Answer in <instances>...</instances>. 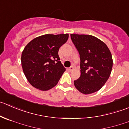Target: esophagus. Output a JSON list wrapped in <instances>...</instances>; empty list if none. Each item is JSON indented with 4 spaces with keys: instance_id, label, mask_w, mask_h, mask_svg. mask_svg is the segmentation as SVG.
Returning <instances> with one entry per match:
<instances>
[{
    "instance_id": "esophagus-1",
    "label": "esophagus",
    "mask_w": 129,
    "mask_h": 129,
    "mask_svg": "<svg viewBox=\"0 0 129 129\" xmlns=\"http://www.w3.org/2000/svg\"><path fill=\"white\" fill-rule=\"evenodd\" d=\"M74 70V67L73 66H71V67H69V68H68V71H70V72H71V71H72Z\"/></svg>"
}]
</instances>
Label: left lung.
Returning a JSON list of instances; mask_svg holds the SVG:
<instances>
[{"instance_id": "obj_1", "label": "left lung", "mask_w": 129, "mask_h": 129, "mask_svg": "<svg viewBox=\"0 0 129 129\" xmlns=\"http://www.w3.org/2000/svg\"><path fill=\"white\" fill-rule=\"evenodd\" d=\"M80 55L81 76L74 81L76 88L84 94L99 91L110 76L112 53L107 45L92 35L71 34Z\"/></svg>"}]
</instances>
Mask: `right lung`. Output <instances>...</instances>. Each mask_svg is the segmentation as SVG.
Wrapping results in <instances>:
<instances>
[{
  "instance_id": "right-lung-1",
  "label": "right lung",
  "mask_w": 129,
  "mask_h": 129,
  "mask_svg": "<svg viewBox=\"0 0 129 129\" xmlns=\"http://www.w3.org/2000/svg\"><path fill=\"white\" fill-rule=\"evenodd\" d=\"M69 34L44 35L29 42L21 55V65L28 82L41 91H48L58 83L66 68L60 61V47Z\"/></svg>"
}]
</instances>
